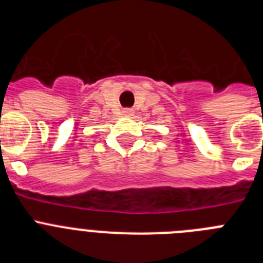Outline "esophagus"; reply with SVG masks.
I'll return each mask as SVG.
<instances>
[{
	"label": "esophagus",
	"instance_id": "34e87169",
	"mask_svg": "<svg viewBox=\"0 0 263 263\" xmlns=\"http://www.w3.org/2000/svg\"><path fill=\"white\" fill-rule=\"evenodd\" d=\"M122 113H124L125 117H130V116H133L134 111L132 110V109H124V110H122Z\"/></svg>",
	"mask_w": 263,
	"mask_h": 263
}]
</instances>
